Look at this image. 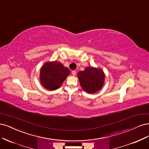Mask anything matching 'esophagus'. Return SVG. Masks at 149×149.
Here are the masks:
<instances>
[{
	"instance_id": "obj_1",
	"label": "esophagus",
	"mask_w": 149,
	"mask_h": 149,
	"mask_svg": "<svg viewBox=\"0 0 149 149\" xmlns=\"http://www.w3.org/2000/svg\"><path fill=\"white\" fill-rule=\"evenodd\" d=\"M72 75L74 76H75V74H76V71L75 70H72Z\"/></svg>"
}]
</instances>
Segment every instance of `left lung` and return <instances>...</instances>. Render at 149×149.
<instances>
[{
  "instance_id": "obj_1",
  "label": "left lung",
  "mask_w": 149,
  "mask_h": 149,
  "mask_svg": "<svg viewBox=\"0 0 149 149\" xmlns=\"http://www.w3.org/2000/svg\"><path fill=\"white\" fill-rule=\"evenodd\" d=\"M77 77L82 89L87 93L92 94L98 92L102 88L105 75L102 69L91 66L79 72Z\"/></svg>"
}]
</instances>
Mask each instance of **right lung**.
I'll use <instances>...</instances> for the list:
<instances>
[{
	"mask_svg": "<svg viewBox=\"0 0 149 149\" xmlns=\"http://www.w3.org/2000/svg\"><path fill=\"white\" fill-rule=\"evenodd\" d=\"M70 73L69 68L64 67L60 62H46L40 69V82L46 89L56 90L60 88Z\"/></svg>",
	"mask_w": 149,
	"mask_h": 149,
	"instance_id": "right-lung-1",
	"label": "right lung"
}]
</instances>
